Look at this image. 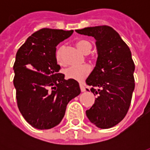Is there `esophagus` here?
<instances>
[{"instance_id":"1","label":"esophagus","mask_w":150,"mask_h":150,"mask_svg":"<svg viewBox=\"0 0 150 150\" xmlns=\"http://www.w3.org/2000/svg\"><path fill=\"white\" fill-rule=\"evenodd\" d=\"M79 86H80V90H81L82 92H84V91H86V89H85L84 87H83V86L82 84H80Z\"/></svg>"}]
</instances>
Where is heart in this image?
<instances>
[{
    "mask_svg": "<svg viewBox=\"0 0 150 150\" xmlns=\"http://www.w3.org/2000/svg\"><path fill=\"white\" fill-rule=\"evenodd\" d=\"M76 46L79 50L84 54H88L91 50V44L87 40H79L76 43ZM63 46H60L55 51V60L59 64L63 63ZM91 72V67L89 66L84 65L81 67H71L65 71L66 77L70 79H74L76 81H82L88 76Z\"/></svg>",
    "mask_w": 150,
    "mask_h": 150,
    "instance_id": "obj_1",
    "label": "heart"
}]
</instances>
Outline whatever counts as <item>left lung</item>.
<instances>
[{
  "instance_id": "obj_1",
  "label": "left lung",
  "mask_w": 150,
  "mask_h": 150,
  "mask_svg": "<svg viewBox=\"0 0 150 150\" xmlns=\"http://www.w3.org/2000/svg\"><path fill=\"white\" fill-rule=\"evenodd\" d=\"M75 31L94 37L96 41V64L86 83L92 86L91 91L98 97L86 111V115L98 128L109 129L124 119L131 104L135 88L132 54L119 34L110 26L100 25ZM95 86L99 88L97 91Z\"/></svg>"
}]
</instances>
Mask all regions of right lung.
Wrapping results in <instances>:
<instances>
[{
  "label": "right lung",
  "instance_id": "add662e5",
  "mask_svg": "<svg viewBox=\"0 0 150 150\" xmlns=\"http://www.w3.org/2000/svg\"><path fill=\"white\" fill-rule=\"evenodd\" d=\"M73 30L44 28L28 38L16 54L13 85L18 106L31 126L50 129L58 125L67 105L80 94L79 83L64 79L55 60L56 46Z\"/></svg>",
  "mask_w": 150,
  "mask_h": 150
}]
</instances>
